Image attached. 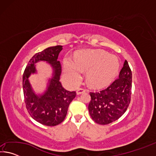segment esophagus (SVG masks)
<instances>
[{
	"instance_id": "esophagus-1",
	"label": "esophagus",
	"mask_w": 156,
	"mask_h": 156,
	"mask_svg": "<svg viewBox=\"0 0 156 156\" xmlns=\"http://www.w3.org/2000/svg\"><path fill=\"white\" fill-rule=\"evenodd\" d=\"M85 91L86 90L84 88H79L77 90V91H76V93H77L78 95H79V94H81L84 93V92H85Z\"/></svg>"
}]
</instances>
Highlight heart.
Masks as SVG:
<instances>
[{"label": "heart", "instance_id": "b5f03b06", "mask_svg": "<svg viewBox=\"0 0 156 156\" xmlns=\"http://www.w3.org/2000/svg\"><path fill=\"white\" fill-rule=\"evenodd\" d=\"M119 60L115 56L102 50L83 51L76 55L74 62L66 59L64 71L69 82L75 85L80 80L81 71H87V80L95 87L109 84L119 70Z\"/></svg>", "mask_w": 156, "mask_h": 156}]
</instances>
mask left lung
<instances>
[{"mask_svg":"<svg viewBox=\"0 0 156 156\" xmlns=\"http://www.w3.org/2000/svg\"><path fill=\"white\" fill-rule=\"evenodd\" d=\"M132 73L125 60L119 76L109 87L91 91L88 109L92 119L100 125H108L120 118L131 102Z\"/></svg>","mask_w":156,"mask_h":156,"instance_id":"obj_1","label":"left lung"}]
</instances>
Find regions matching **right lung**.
<instances>
[{"label": "right lung", "instance_id": "add662e5", "mask_svg": "<svg viewBox=\"0 0 156 156\" xmlns=\"http://www.w3.org/2000/svg\"><path fill=\"white\" fill-rule=\"evenodd\" d=\"M62 46L50 47L36 53L29 61L23 76V87L25 102L31 118L42 125L56 126L65 120L69 104L76 96V91H69L63 87L60 81L62 67L57 60ZM39 60L49 62L54 69V76L47 91L42 96L33 93L28 78L35 73L34 64Z\"/></svg>", "mask_w": 156, "mask_h": 156}]
</instances>
